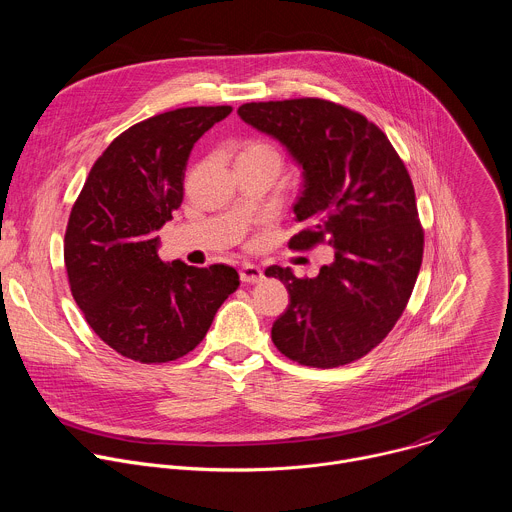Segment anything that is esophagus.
Returning a JSON list of instances; mask_svg holds the SVG:
<instances>
[{
  "label": "esophagus",
  "instance_id": "esophagus-1",
  "mask_svg": "<svg viewBox=\"0 0 512 512\" xmlns=\"http://www.w3.org/2000/svg\"><path fill=\"white\" fill-rule=\"evenodd\" d=\"M239 277L243 283H259L263 279V271H261V267H257L253 263H245L239 269Z\"/></svg>",
  "mask_w": 512,
  "mask_h": 512
}]
</instances>
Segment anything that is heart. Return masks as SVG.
I'll return each instance as SVG.
<instances>
[{
    "instance_id": "1",
    "label": "heart",
    "mask_w": 512,
    "mask_h": 512,
    "mask_svg": "<svg viewBox=\"0 0 512 512\" xmlns=\"http://www.w3.org/2000/svg\"><path fill=\"white\" fill-rule=\"evenodd\" d=\"M265 152H273V150H269L267 145H261V143H251V145H247L245 152H243L241 156H251V154H265Z\"/></svg>"
}]
</instances>
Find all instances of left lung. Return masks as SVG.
<instances>
[{"label":"left lung","mask_w":512,"mask_h":512,"mask_svg":"<svg viewBox=\"0 0 512 512\" xmlns=\"http://www.w3.org/2000/svg\"><path fill=\"white\" fill-rule=\"evenodd\" d=\"M239 117L279 141L302 170L294 204L306 229L289 247H332L316 277L271 265L287 310L273 322L281 354L306 367L334 369L369 354L395 326L413 291L423 231L411 178L387 135L367 117L322 99L247 103Z\"/></svg>","instance_id":"left-lung-1"}]
</instances>
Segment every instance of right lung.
I'll use <instances>...</instances> for the list:
<instances>
[{
  "mask_svg": "<svg viewBox=\"0 0 512 512\" xmlns=\"http://www.w3.org/2000/svg\"><path fill=\"white\" fill-rule=\"evenodd\" d=\"M231 107H184L111 141L75 202L64 235L72 298L95 334L145 364L176 360L206 336L239 287L229 265L164 263L158 231L184 198L194 143Z\"/></svg>",
  "mask_w": 512,
  "mask_h": 512,
  "instance_id": "add662e5",
  "label": "right lung"
}]
</instances>
